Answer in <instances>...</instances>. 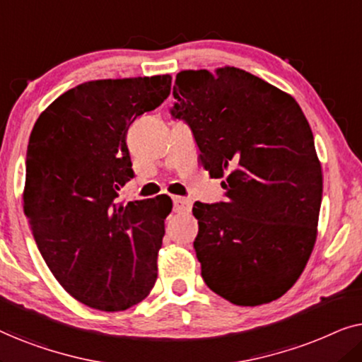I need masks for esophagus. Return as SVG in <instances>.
<instances>
[{"mask_svg": "<svg viewBox=\"0 0 362 362\" xmlns=\"http://www.w3.org/2000/svg\"><path fill=\"white\" fill-rule=\"evenodd\" d=\"M192 202L187 197H173V207H175V212H189Z\"/></svg>", "mask_w": 362, "mask_h": 362, "instance_id": "34e87169", "label": "esophagus"}]
</instances>
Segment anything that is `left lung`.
Wrapping results in <instances>:
<instances>
[{"mask_svg": "<svg viewBox=\"0 0 362 362\" xmlns=\"http://www.w3.org/2000/svg\"><path fill=\"white\" fill-rule=\"evenodd\" d=\"M171 115L185 120L226 201L196 202L201 275L239 306L270 303L305 270L323 175L310 123L288 93L237 67L181 71Z\"/></svg>", "mask_w": 362, "mask_h": 362, "instance_id": "1", "label": "left lung"}]
</instances>
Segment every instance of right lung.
Wrapping results in <instances>:
<instances>
[{"label":"right lung","instance_id":"obj_1","mask_svg":"<svg viewBox=\"0 0 362 362\" xmlns=\"http://www.w3.org/2000/svg\"><path fill=\"white\" fill-rule=\"evenodd\" d=\"M171 76L90 81L57 97L28 145L24 214L49 270L69 295L102 311L146 298L173 202L117 201L133 177L128 127L160 107Z\"/></svg>","mask_w":362,"mask_h":362}]
</instances>
